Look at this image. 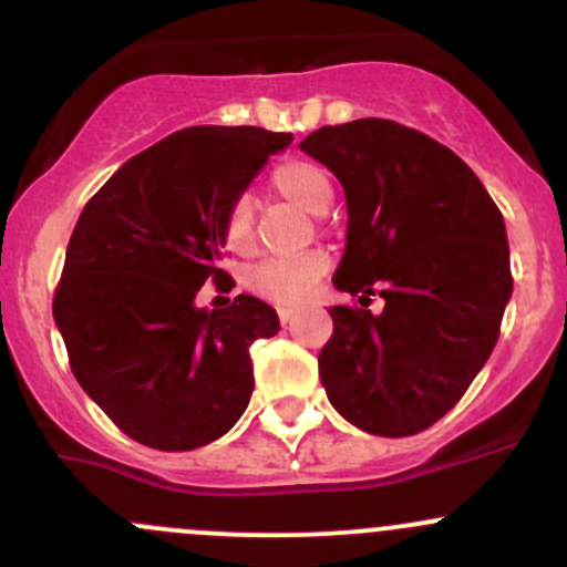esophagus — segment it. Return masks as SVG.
I'll return each mask as SVG.
<instances>
[{"instance_id": "1", "label": "esophagus", "mask_w": 567, "mask_h": 567, "mask_svg": "<svg viewBox=\"0 0 567 567\" xmlns=\"http://www.w3.org/2000/svg\"><path fill=\"white\" fill-rule=\"evenodd\" d=\"M278 319H281V324H291V319H295V310L281 308L278 310Z\"/></svg>"}]
</instances>
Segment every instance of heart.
Wrapping results in <instances>:
<instances>
[{
	"label": "heart",
	"instance_id": "b5f03b06",
	"mask_svg": "<svg viewBox=\"0 0 567 567\" xmlns=\"http://www.w3.org/2000/svg\"><path fill=\"white\" fill-rule=\"evenodd\" d=\"M270 186L284 203L321 216L332 205V181L319 164L306 159H289L278 164L270 175ZM224 243L235 254H251L257 246V229H254V210L246 199L229 205L224 216ZM327 272L324 254H306L295 259H267L248 276V286L259 297L278 302V306H300L319 286Z\"/></svg>",
	"mask_w": 567,
	"mask_h": 567
}]
</instances>
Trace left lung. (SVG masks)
Wrapping results in <instances>:
<instances>
[{
	"instance_id": "1",
	"label": "left lung",
	"mask_w": 567,
	"mask_h": 567,
	"mask_svg": "<svg viewBox=\"0 0 567 567\" xmlns=\"http://www.w3.org/2000/svg\"><path fill=\"white\" fill-rule=\"evenodd\" d=\"M300 148L340 181L349 210L319 379L334 411L383 437L416 435L489 359L514 291L497 205L446 145L383 118L321 126Z\"/></svg>"
}]
</instances>
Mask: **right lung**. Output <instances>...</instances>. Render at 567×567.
I'll list each match as a JSON object with an SVG mask.
<instances>
[{
    "label": "right lung",
    "instance_id": "add662e5",
    "mask_svg": "<svg viewBox=\"0 0 567 567\" xmlns=\"http://www.w3.org/2000/svg\"><path fill=\"white\" fill-rule=\"evenodd\" d=\"M291 135L188 126L121 164L70 237L53 321L83 392L132 441L188 452L235 427L254 392L251 343L281 324L237 295L199 308L224 216ZM233 281V278H229Z\"/></svg>",
    "mask_w": 567,
    "mask_h": 567
}]
</instances>
